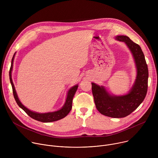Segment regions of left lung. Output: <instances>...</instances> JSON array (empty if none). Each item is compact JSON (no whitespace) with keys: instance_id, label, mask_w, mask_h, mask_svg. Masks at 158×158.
I'll return each instance as SVG.
<instances>
[{"instance_id":"left-lung-1","label":"left lung","mask_w":158,"mask_h":158,"mask_svg":"<svg viewBox=\"0 0 158 158\" xmlns=\"http://www.w3.org/2000/svg\"><path fill=\"white\" fill-rule=\"evenodd\" d=\"M116 39L124 42L131 50L137 67V77L131 91L126 95H110L102 86L92 82V92L96 107L101 114L114 118H124L136 110L144 101L148 84V68L141 47L129 37L119 35Z\"/></svg>"}]
</instances>
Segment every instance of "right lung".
I'll list each match as a JSON object with an SVG mask.
<instances>
[{"instance_id":"right-lung-1","label":"right lung","mask_w":158,"mask_h":158,"mask_svg":"<svg viewBox=\"0 0 158 158\" xmlns=\"http://www.w3.org/2000/svg\"><path fill=\"white\" fill-rule=\"evenodd\" d=\"M15 52L14 54L12 59V62H11V66L10 68V71H9V77H10V81L12 85V91H13V95L14 97V99L17 102V104H18V106L23 109L26 113L32 119L40 121V122H43V123H50V122H53V121H58L59 119H61L62 118H64V117H65L67 114L69 113V112L71 111V109H72V105H73V98L74 96V94L77 91L78 85H76L74 87H73L68 92V94H67V97L66 99V101L65 103L64 104V106H63V107L56 112H48V113H44V114H40V113H37V112H32L31 110H30L29 109H28L27 108H26L23 104H22L20 101H19L15 89L14 87V85L13 84L12 80V77H11V72L12 70V67H13V61H14V56H15Z\"/></svg>"}]
</instances>
